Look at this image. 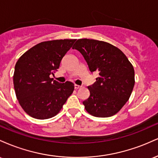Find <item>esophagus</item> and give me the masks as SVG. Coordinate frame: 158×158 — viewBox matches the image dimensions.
I'll return each instance as SVG.
<instances>
[{"mask_svg": "<svg viewBox=\"0 0 158 158\" xmlns=\"http://www.w3.org/2000/svg\"><path fill=\"white\" fill-rule=\"evenodd\" d=\"M74 88H75V89H79V88H81V86L78 85H74Z\"/></svg>", "mask_w": 158, "mask_h": 158, "instance_id": "obj_1", "label": "esophagus"}]
</instances>
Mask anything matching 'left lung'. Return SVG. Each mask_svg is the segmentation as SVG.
Wrapping results in <instances>:
<instances>
[{
    "mask_svg": "<svg viewBox=\"0 0 158 158\" xmlns=\"http://www.w3.org/2000/svg\"><path fill=\"white\" fill-rule=\"evenodd\" d=\"M81 52L90 72L99 77L88 86L90 97L83 102L92 116L108 117L124 106L135 86V70L128 58L117 47L94 39H78L73 47Z\"/></svg>",
    "mask_w": 158,
    "mask_h": 158,
    "instance_id": "8db88e82",
    "label": "left lung"
}]
</instances>
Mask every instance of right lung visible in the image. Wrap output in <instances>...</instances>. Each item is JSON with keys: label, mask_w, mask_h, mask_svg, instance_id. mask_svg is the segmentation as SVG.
<instances>
[{"label": "right lung", "mask_w": 158, "mask_h": 158, "mask_svg": "<svg viewBox=\"0 0 158 158\" xmlns=\"http://www.w3.org/2000/svg\"><path fill=\"white\" fill-rule=\"evenodd\" d=\"M76 39L43 41L25 52L16 62L14 88L20 106L33 118L45 119L56 116L74 90L71 81L59 83L50 76Z\"/></svg>", "instance_id": "add662e5"}]
</instances>
